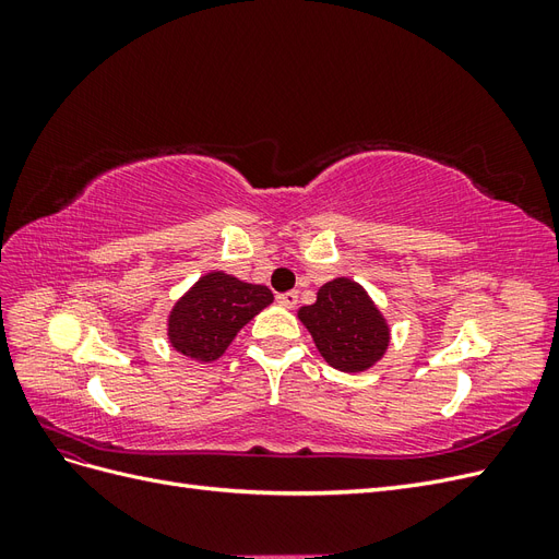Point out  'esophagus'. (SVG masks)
<instances>
[{"mask_svg":"<svg viewBox=\"0 0 559 559\" xmlns=\"http://www.w3.org/2000/svg\"><path fill=\"white\" fill-rule=\"evenodd\" d=\"M277 302H280L282 308H286V310H294V308H296V302H298V294H296V292L280 294V296H277Z\"/></svg>","mask_w":559,"mask_h":559,"instance_id":"34e87169","label":"esophagus"}]
</instances>
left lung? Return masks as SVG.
I'll return each mask as SVG.
<instances>
[{
  "label": "left lung",
  "instance_id": "8db88e82",
  "mask_svg": "<svg viewBox=\"0 0 559 559\" xmlns=\"http://www.w3.org/2000/svg\"><path fill=\"white\" fill-rule=\"evenodd\" d=\"M321 357L343 373L376 366L389 345V326L361 284L335 277L317 292L312 306L298 310Z\"/></svg>",
  "mask_w": 559,
  "mask_h": 559
}]
</instances>
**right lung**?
<instances>
[{
	"mask_svg": "<svg viewBox=\"0 0 559 559\" xmlns=\"http://www.w3.org/2000/svg\"><path fill=\"white\" fill-rule=\"evenodd\" d=\"M273 302L263 284H249L214 270L186 292L167 317L170 345L193 361L222 357L238 331Z\"/></svg>",
	"mask_w": 559,
	"mask_h": 559,
	"instance_id": "obj_1",
	"label": "right lung"
}]
</instances>
